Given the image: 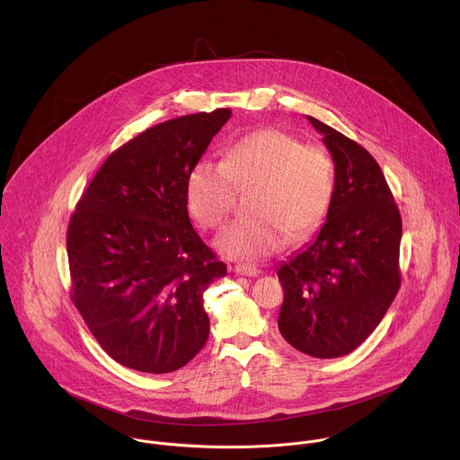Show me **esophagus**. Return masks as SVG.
Masks as SVG:
<instances>
[{"label": "esophagus", "mask_w": 460, "mask_h": 460, "mask_svg": "<svg viewBox=\"0 0 460 460\" xmlns=\"http://www.w3.org/2000/svg\"><path fill=\"white\" fill-rule=\"evenodd\" d=\"M234 272L240 276H249V278H256L260 274V269L254 265H245V263H238L234 267Z\"/></svg>", "instance_id": "1"}]
</instances>
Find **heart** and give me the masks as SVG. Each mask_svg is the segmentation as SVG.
I'll return each mask as SVG.
<instances>
[{
	"label": "heart",
	"mask_w": 460,
	"mask_h": 460,
	"mask_svg": "<svg viewBox=\"0 0 460 460\" xmlns=\"http://www.w3.org/2000/svg\"><path fill=\"white\" fill-rule=\"evenodd\" d=\"M254 188V217L231 222L215 240L227 258L260 260L281 251L290 234L305 238L326 218L337 188L335 164L317 145L278 128L238 139L222 163L197 161L186 179V202L204 229H217L229 217L236 190Z\"/></svg>",
	"instance_id": "b5f03b06"
}]
</instances>
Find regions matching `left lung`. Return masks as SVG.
<instances>
[{"instance_id": "8db88e82", "label": "left lung", "mask_w": 460, "mask_h": 460, "mask_svg": "<svg viewBox=\"0 0 460 460\" xmlns=\"http://www.w3.org/2000/svg\"><path fill=\"white\" fill-rule=\"evenodd\" d=\"M335 163L337 188L315 242L283 261L278 328L297 351L339 358L380 324L400 290L402 217L375 157L306 116Z\"/></svg>"}]
</instances>
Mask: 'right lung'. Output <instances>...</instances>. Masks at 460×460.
<instances>
[{
	"label": "right lung",
	"instance_id": "add662e5",
	"mask_svg": "<svg viewBox=\"0 0 460 460\" xmlns=\"http://www.w3.org/2000/svg\"><path fill=\"white\" fill-rule=\"evenodd\" d=\"M229 109L146 128L100 166L67 226L71 299L118 364L184 367L206 344L204 290L227 267L195 233L186 179Z\"/></svg>",
	"mask_w": 460,
	"mask_h": 460
}]
</instances>
